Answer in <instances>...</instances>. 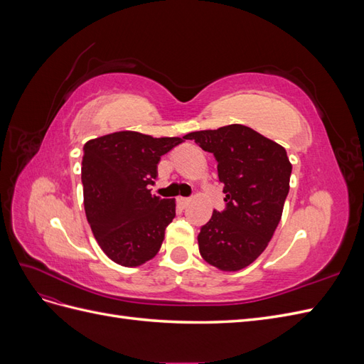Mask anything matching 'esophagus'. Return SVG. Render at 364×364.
I'll use <instances>...</instances> for the list:
<instances>
[{"label":"esophagus","instance_id":"esophagus-1","mask_svg":"<svg viewBox=\"0 0 364 364\" xmlns=\"http://www.w3.org/2000/svg\"><path fill=\"white\" fill-rule=\"evenodd\" d=\"M176 202H178V205H179L181 208H186V206L190 205V199H188V197H178V200H176Z\"/></svg>","mask_w":364,"mask_h":364}]
</instances>
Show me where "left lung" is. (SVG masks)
<instances>
[{
    "label": "left lung",
    "mask_w": 364,
    "mask_h": 364,
    "mask_svg": "<svg viewBox=\"0 0 364 364\" xmlns=\"http://www.w3.org/2000/svg\"><path fill=\"white\" fill-rule=\"evenodd\" d=\"M185 138L213 153L226 194L223 211H214L200 228V255L220 270L245 269L267 247L281 220L290 190L287 151L243 124L191 132Z\"/></svg>",
    "instance_id": "left-lung-1"
}]
</instances>
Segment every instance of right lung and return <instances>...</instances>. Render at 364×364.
<instances>
[{
	"label": "right lung",
	"mask_w": 364,
	"mask_h": 364,
	"mask_svg": "<svg viewBox=\"0 0 364 364\" xmlns=\"http://www.w3.org/2000/svg\"><path fill=\"white\" fill-rule=\"evenodd\" d=\"M182 138L115 132L83 147L82 183L87 223L98 246L117 264L136 267L161 249L176 215L174 199L151 196L161 156Z\"/></svg>",
	"instance_id": "1"
}]
</instances>
